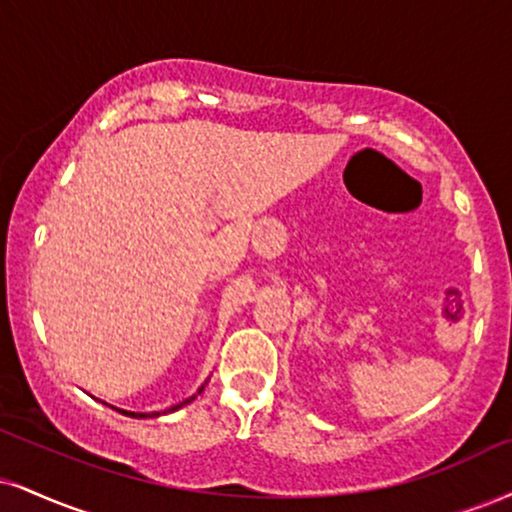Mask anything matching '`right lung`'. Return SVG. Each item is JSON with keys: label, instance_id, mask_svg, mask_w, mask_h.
Masks as SVG:
<instances>
[{"label": "right lung", "instance_id": "1", "mask_svg": "<svg viewBox=\"0 0 512 512\" xmlns=\"http://www.w3.org/2000/svg\"><path fill=\"white\" fill-rule=\"evenodd\" d=\"M201 391H204V387H199V391L197 394H201ZM189 401H194V396L192 399H187V401H182V403H178V406H173V408H168V413H173V410H178V408H182L185 406V403H189ZM118 410V408H116ZM123 415H130V418H156V415H161V413H130V410H121Z\"/></svg>", "mask_w": 512, "mask_h": 512}]
</instances>
